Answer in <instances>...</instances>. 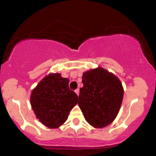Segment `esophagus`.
<instances>
[{"mask_svg": "<svg viewBox=\"0 0 156 156\" xmlns=\"http://www.w3.org/2000/svg\"><path fill=\"white\" fill-rule=\"evenodd\" d=\"M75 93L77 94V95H79V94H80V90H79V89H76L75 90Z\"/></svg>", "mask_w": 156, "mask_h": 156, "instance_id": "esophagus-1", "label": "esophagus"}]
</instances>
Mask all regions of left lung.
<instances>
[{
    "instance_id": "8db88e82",
    "label": "left lung",
    "mask_w": 156,
    "mask_h": 156,
    "mask_svg": "<svg viewBox=\"0 0 156 156\" xmlns=\"http://www.w3.org/2000/svg\"><path fill=\"white\" fill-rule=\"evenodd\" d=\"M78 105L87 122L95 128L111 124L122 102L124 89L118 77L98 66L82 74Z\"/></svg>"
}]
</instances>
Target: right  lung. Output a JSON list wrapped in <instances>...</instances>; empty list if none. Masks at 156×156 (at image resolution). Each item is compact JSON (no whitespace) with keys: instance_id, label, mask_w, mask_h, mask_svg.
<instances>
[{"instance_id":"add662e5","label":"right lung","mask_w":156,"mask_h":156,"mask_svg":"<svg viewBox=\"0 0 156 156\" xmlns=\"http://www.w3.org/2000/svg\"><path fill=\"white\" fill-rule=\"evenodd\" d=\"M69 80L60 73H50L38 82L30 97L36 118L48 128H58L77 104L78 97L69 88Z\"/></svg>"}]
</instances>
